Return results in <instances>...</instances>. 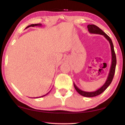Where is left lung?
<instances>
[{
    "instance_id": "left-lung-1",
    "label": "left lung",
    "mask_w": 125,
    "mask_h": 125,
    "mask_svg": "<svg viewBox=\"0 0 125 125\" xmlns=\"http://www.w3.org/2000/svg\"><path fill=\"white\" fill-rule=\"evenodd\" d=\"M87 28L88 31L90 33L96 34H101L103 35L107 39L108 42H109L111 47V51H112V64H111L110 71L109 73L108 78L106 79V81L101 88H99V89L95 91L86 92L80 90L74 83V86L75 88V90H76V91L79 94H81V96L86 97H93L98 96V95L101 94L102 92H103L107 88L108 86L110 85L111 83H112L113 78H114L115 72V68H116V57L114 51V45H113L112 40L110 39V38L106 33H104L101 29L99 28L98 27H97L96 25L88 24L87 25Z\"/></svg>"
}]
</instances>
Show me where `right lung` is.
Masks as SVG:
<instances>
[{
  "mask_svg": "<svg viewBox=\"0 0 125 125\" xmlns=\"http://www.w3.org/2000/svg\"><path fill=\"white\" fill-rule=\"evenodd\" d=\"M34 26H42V24H40V23H38V24H31V25H29V26H27L26 28H28V27H34ZM48 93V94H49ZM48 94H46L45 95H44V96H41V97H44V96H46V95ZM36 98H38V97H36Z\"/></svg>",
  "mask_w": 125,
  "mask_h": 125,
  "instance_id": "obj_1",
  "label": "right lung"
}]
</instances>
